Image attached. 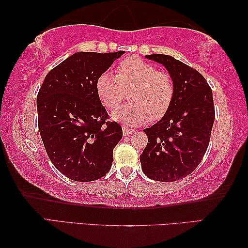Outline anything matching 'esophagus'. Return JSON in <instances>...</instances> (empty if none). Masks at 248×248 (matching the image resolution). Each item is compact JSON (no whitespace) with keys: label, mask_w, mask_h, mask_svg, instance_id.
<instances>
[{"label":"esophagus","mask_w":248,"mask_h":248,"mask_svg":"<svg viewBox=\"0 0 248 248\" xmlns=\"http://www.w3.org/2000/svg\"><path fill=\"white\" fill-rule=\"evenodd\" d=\"M122 128H123V134H124V136H128V135H131L132 133H134V129H132L131 127L123 126Z\"/></svg>","instance_id":"34e87169"}]
</instances>
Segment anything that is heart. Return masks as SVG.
I'll list each match as a JSON object with an SVG mask.
<instances>
[{"instance_id":"obj_1","label":"heart","mask_w":248,"mask_h":248,"mask_svg":"<svg viewBox=\"0 0 248 248\" xmlns=\"http://www.w3.org/2000/svg\"><path fill=\"white\" fill-rule=\"evenodd\" d=\"M128 92L132 103L112 113V119L136 126L149 119H161L168 112L174 95L173 80L168 72L139 57H127L117 64L116 74L105 71L97 77L95 91L105 108L114 109Z\"/></svg>"}]
</instances>
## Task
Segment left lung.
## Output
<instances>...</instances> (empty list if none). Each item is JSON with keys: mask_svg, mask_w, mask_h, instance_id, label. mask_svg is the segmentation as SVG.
Listing matches in <instances>:
<instances>
[{"mask_svg": "<svg viewBox=\"0 0 248 248\" xmlns=\"http://www.w3.org/2000/svg\"><path fill=\"white\" fill-rule=\"evenodd\" d=\"M146 58L167 69L174 95L162 119L144 129L149 143L140 157L141 169L153 180L176 181L191 173L208 149L216 119L212 90L200 72L171 56Z\"/></svg>", "mask_w": 248, "mask_h": 248, "instance_id": "1", "label": "left lung"}]
</instances>
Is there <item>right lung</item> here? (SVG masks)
Returning a JSON list of instances; mask_svg holds the SVG:
<instances>
[{
	"label": "right lung",
	"instance_id": "1",
	"mask_svg": "<svg viewBox=\"0 0 248 248\" xmlns=\"http://www.w3.org/2000/svg\"><path fill=\"white\" fill-rule=\"evenodd\" d=\"M124 52H76L48 72L39 89L40 136L52 165L69 179L94 181L111 169L123 132L108 122L95 82Z\"/></svg>",
	"mask_w": 248,
	"mask_h": 248
}]
</instances>
